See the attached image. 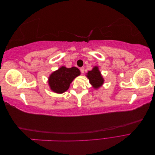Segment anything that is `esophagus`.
<instances>
[{
    "label": "esophagus",
    "instance_id": "1",
    "mask_svg": "<svg viewBox=\"0 0 155 155\" xmlns=\"http://www.w3.org/2000/svg\"><path fill=\"white\" fill-rule=\"evenodd\" d=\"M80 70H81V72L82 74H83L84 72H85V68H84V67H81V68H80Z\"/></svg>",
    "mask_w": 155,
    "mask_h": 155
}]
</instances>
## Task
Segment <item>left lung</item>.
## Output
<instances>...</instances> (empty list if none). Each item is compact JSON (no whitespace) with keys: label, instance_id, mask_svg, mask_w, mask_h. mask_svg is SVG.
Listing matches in <instances>:
<instances>
[{"label":"left lung","instance_id":"left-lung-1","mask_svg":"<svg viewBox=\"0 0 155 155\" xmlns=\"http://www.w3.org/2000/svg\"><path fill=\"white\" fill-rule=\"evenodd\" d=\"M86 76L89 79V82L95 89L99 88L104 83V79L97 66L94 67L91 71H88Z\"/></svg>","mask_w":155,"mask_h":155}]
</instances>
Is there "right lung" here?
<instances>
[{"instance_id": "right-lung-1", "label": "right lung", "mask_w": 155, "mask_h": 155, "mask_svg": "<svg viewBox=\"0 0 155 155\" xmlns=\"http://www.w3.org/2000/svg\"><path fill=\"white\" fill-rule=\"evenodd\" d=\"M81 72L76 67L67 68L61 67L51 73L48 78V85L53 92L62 94L67 91L70 83Z\"/></svg>"}]
</instances>
